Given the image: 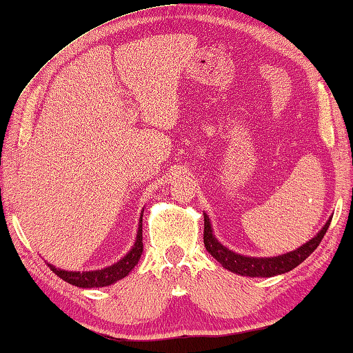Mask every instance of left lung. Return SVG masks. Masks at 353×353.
<instances>
[{
  "label": "left lung",
  "instance_id": "8db88e82",
  "mask_svg": "<svg viewBox=\"0 0 353 353\" xmlns=\"http://www.w3.org/2000/svg\"><path fill=\"white\" fill-rule=\"evenodd\" d=\"M330 221H332V216L328 218V221L322 226L321 231H319L314 237L307 240L306 243L301 245L297 250L272 257H253L239 254L236 251L226 248L225 245L215 237L214 229H212L210 225V218L209 215L204 214V247L207 250V253L214 256L226 270L236 273V275L251 278H270L283 275V273L290 272L292 268L300 265L301 262L319 247L321 240L325 236Z\"/></svg>",
  "mask_w": 353,
  "mask_h": 353
}]
</instances>
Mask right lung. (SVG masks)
<instances>
[{"label": "right lung", "mask_w": 353, "mask_h": 353, "mask_svg": "<svg viewBox=\"0 0 353 353\" xmlns=\"http://www.w3.org/2000/svg\"><path fill=\"white\" fill-rule=\"evenodd\" d=\"M143 212L144 209L141 210V215H139L137 239L135 242H133V247L124 257H121L119 261L114 262V264L99 268V270H86V272L64 270V268L54 267L53 264H48L47 262L48 267L52 268V270L61 279H64L65 283H69L72 286H77V288H83V289L105 288V286H110V284H114L122 278H125L128 273L135 268L139 257L143 254Z\"/></svg>", "instance_id": "1"}]
</instances>
